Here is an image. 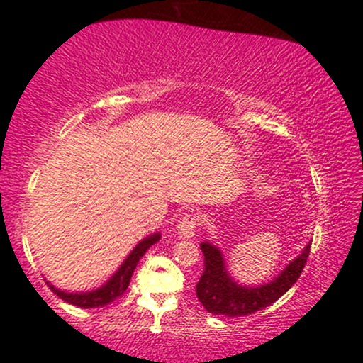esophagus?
<instances>
[{
	"label": "esophagus",
	"mask_w": 363,
	"mask_h": 363,
	"mask_svg": "<svg viewBox=\"0 0 363 363\" xmlns=\"http://www.w3.org/2000/svg\"><path fill=\"white\" fill-rule=\"evenodd\" d=\"M196 227H198V218L193 213H187L181 218V222L177 223V234L181 237H193L196 234Z\"/></svg>",
	"instance_id": "34e87169"
}]
</instances>
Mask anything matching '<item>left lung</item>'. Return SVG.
I'll return each mask as SVG.
<instances>
[{
	"label": "left lung",
	"instance_id": "8db88e82",
	"mask_svg": "<svg viewBox=\"0 0 363 363\" xmlns=\"http://www.w3.org/2000/svg\"><path fill=\"white\" fill-rule=\"evenodd\" d=\"M201 252L205 256V269L199 281L196 283V297L208 312L225 318H240L264 309L285 295L294 283L298 280L311 252V244L303 249L298 257L283 269L277 280L256 289H245L232 281L225 272L223 257L210 242L201 244Z\"/></svg>",
	"mask_w": 363,
	"mask_h": 363
}]
</instances>
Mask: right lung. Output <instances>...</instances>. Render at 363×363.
I'll return each mask as SVG.
<instances>
[{"instance_id":"right-lung-1","label":"right lung","mask_w":363,"mask_h":363,"mask_svg":"<svg viewBox=\"0 0 363 363\" xmlns=\"http://www.w3.org/2000/svg\"><path fill=\"white\" fill-rule=\"evenodd\" d=\"M158 239H160V234L150 235L148 239L141 240V242L133 249V252L129 254L128 259L123 262V266L118 269V273H116L114 277L106 283V285L101 286V289L94 291H86V294H66V291H60L57 289H54L52 285L49 286H51V290L57 295V297L62 298L65 302L72 303V306L83 307V309L109 306V303L114 302L116 298H119L121 295L126 291V289L129 286V280H131L133 277V272H135L136 264H138L141 256H143V254L147 252Z\"/></svg>"}]
</instances>
